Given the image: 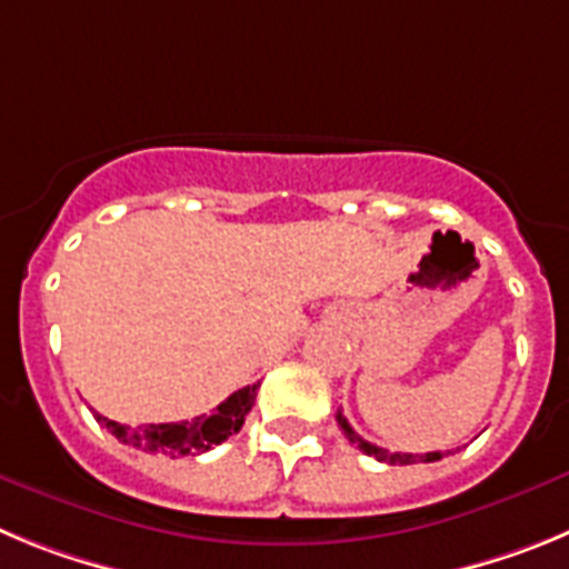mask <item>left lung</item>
Masks as SVG:
<instances>
[{
	"label": "left lung",
	"mask_w": 569,
	"mask_h": 569,
	"mask_svg": "<svg viewBox=\"0 0 569 569\" xmlns=\"http://www.w3.org/2000/svg\"><path fill=\"white\" fill-rule=\"evenodd\" d=\"M336 421H339V430H341V433H345V439L350 441V445L359 447L361 453L373 456V459H379V461H387V465H416V461H439L441 456H445V453H439V450H436V453H425V456L390 453V450H385V447H376V445H370V441L361 439V436L356 433L353 427H350V421H347L345 416H341V410H339V413H336ZM447 453H450V450H447Z\"/></svg>",
	"instance_id": "left-lung-1"
}]
</instances>
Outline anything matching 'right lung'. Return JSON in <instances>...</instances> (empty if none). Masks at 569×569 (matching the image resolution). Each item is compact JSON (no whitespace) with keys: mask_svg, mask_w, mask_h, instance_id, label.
<instances>
[{"mask_svg":"<svg viewBox=\"0 0 569 569\" xmlns=\"http://www.w3.org/2000/svg\"><path fill=\"white\" fill-rule=\"evenodd\" d=\"M256 387L248 385L236 390L233 396L216 407L213 413L199 416L193 421H170V425H144V427H128L119 421H110L97 413L99 425H104L122 445L144 450V453H162L176 459V456L190 453H208L210 447L222 445L233 433H239L244 425V416L250 413V407L256 401Z\"/></svg>","mask_w":569,"mask_h":569,"instance_id":"1","label":"right lung"}]
</instances>
